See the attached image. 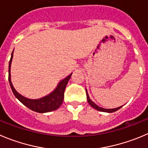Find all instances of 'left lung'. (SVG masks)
<instances>
[{
    "instance_id": "1",
    "label": "left lung",
    "mask_w": 148,
    "mask_h": 148,
    "mask_svg": "<svg viewBox=\"0 0 148 148\" xmlns=\"http://www.w3.org/2000/svg\"><path fill=\"white\" fill-rule=\"evenodd\" d=\"M86 97H87V101H88V104H89L90 105H91L92 108H94V109L97 110L99 111H102V112H115V111H117L118 110H119L120 108H122V106L121 107H119V108H113V109H105V108H100V107H99L98 105H97L96 104L94 103L93 101H91V99H90L89 98V96H88V92H87V90L86 88Z\"/></svg>"
}]
</instances>
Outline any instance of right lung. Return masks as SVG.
Returning a JSON list of instances; mask_svg holds the SVG:
<instances>
[{
	"instance_id": "obj_1",
	"label": "right lung",
	"mask_w": 148,
	"mask_h": 148,
	"mask_svg": "<svg viewBox=\"0 0 148 148\" xmlns=\"http://www.w3.org/2000/svg\"><path fill=\"white\" fill-rule=\"evenodd\" d=\"M13 52L12 53V57H11V60L9 61V65H8V81H9L10 86H11V88H12L14 96L23 105H25V106L27 107L28 108H29L32 110L35 111V112L43 113V112H51V111L56 110L57 109H58L63 102L64 89H65L66 86H67V83H68L69 80L71 77L72 73L67 77H66L65 78H64L62 81H60L57 88L54 90V91H52L50 94H49L47 96L38 99H27V98L22 96L20 94H19L15 90L13 85H12V81H11L10 70H11V64H12V58H13Z\"/></svg>"
}]
</instances>
